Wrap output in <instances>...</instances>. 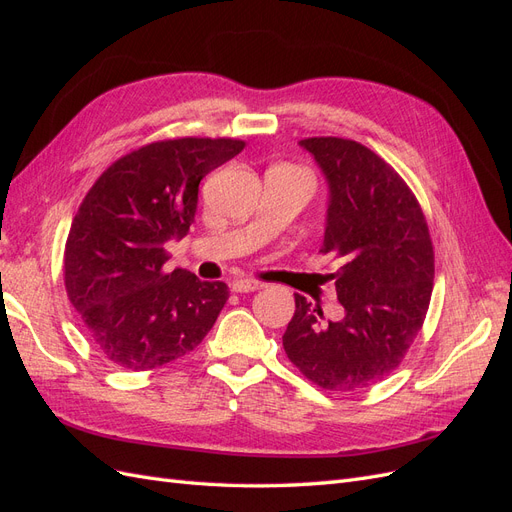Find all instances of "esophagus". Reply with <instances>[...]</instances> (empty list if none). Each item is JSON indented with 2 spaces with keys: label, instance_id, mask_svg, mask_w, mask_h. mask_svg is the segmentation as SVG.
Returning <instances> with one entry per match:
<instances>
[{
  "label": "esophagus",
  "instance_id": "1",
  "mask_svg": "<svg viewBox=\"0 0 512 512\" xmlns=\"http://www.w3.org/2000/svg\"><path fill=\"white\" fill-rule=\"evenodd\" d=\"M262 286L265 284L258 280H247V277H239V280H232L230 284L232 292H254V290H260Z\"/></svg>",
  "mask_w": 512,
  "mask_h": 512
}]
</instances>
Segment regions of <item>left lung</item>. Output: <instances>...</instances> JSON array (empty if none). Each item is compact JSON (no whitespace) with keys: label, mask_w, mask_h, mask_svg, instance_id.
<instances>
[{"label":"left lung","mask_w":512,"mask_h":512,"mask_svg":"<svg viewBox=\"0 0 512 512\" xmlns=\"http://www.w3.org/2000/svg\"><path fill=\"white\" fill-rule=\"evenodd\" d=\"M329 181L322 254L342 262L335 280L346 316L294 294L282 337L290 363L324 391H359L404 361L433 290V243L421 205L397 170L365 145L337 136L303 138Z\"/></svg>","instance_id":"1"}]
</instances>
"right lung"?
<instances>
[{
	"instance_id": "1",
	"label": "right lung",
	"mask_w": 512,
	"mask_h": 512,
	"mask_svg": "<svg viewBox=\"0 0 512 512\" xmlns=\"http://www.w3.org/2000/svg\"><path fill=\"white\" fill-rule=\"evenodd\" d=\"M243 147L237 138L153 141L115 160L85 194L68 232L64 284L87 337L117 367L175 361L218 320L228 286L166 271V243L188 235L200 179Z\"/></svg>"
}]
</instances>
